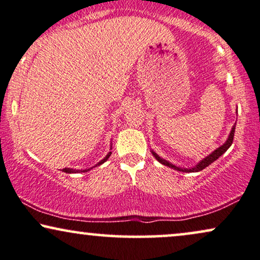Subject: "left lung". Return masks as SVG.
Masks as SVG:
<instances>
[{
  "mask_svg": "<svg viewBox=\"0 0 260 260\" xmlns=\"http://www.w3.org/2000/svg\"><path fill=\"white\" fill-rule=\"evenodd\" d=\"M234 133H235V124H234V126H233L231 133H229L228 139L225 140V143L223 144V145L219 146L218 149H216L215 151H213V152L210 153L209 156H206L205 158H203L198 164H197V166L192 167V168H188V169H187V168H181V167L174 166V164L168 162V160L160 158L158 154H157V153L154 152V151H152V150H151V152H152L153 157H154V158H156L157 160H158L159 163H162V164H164V166L169 167V168H172V169H175V170H177V172H183V173H196V172H200V170L205 169L206 167H209L210 164L215 162L216 159H218L219 157H221L222 154L224 153L225 151L229 149V147H231V145L233 144V139H234Z\"/></svg>",
  "mask_w": 260,
  "mask_h": 260,
  "instance_id": "obj_1",
  "label": "left lung"
}]
</instances>
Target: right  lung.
I'll return each mask as SVG.
<instances>
[{"mask_svg":"<svg viewBox=\"0 0 260 260\" xmlns=\"http://www.w3.org/2000/svg\"><path fill=\"white\" fill-rule=\"evenodd\" d=\"M110 154H111V152H109V153H108L107 154V156L106 157H104V158L103 159H102L101 160V162H98V164H96V166H101V164H103L104 162H106V160H108V158H109V157H110ZM92 168H90V169H85V170H75V169H71V168H64L63 170H62V172H64V173H68V174H73V173H83V172H88V170H91Z\"/></svg>","mask_w":260,"mask_h":260,"instance_id":"right-lung-1","label":"right lung"}]
</instances>
